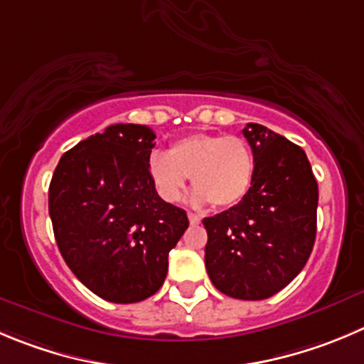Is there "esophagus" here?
<instances>
[{"label": "esophagus", "mask_w": 364, "mask_h": 364, "mask_svg": "<svg viewBox=\"0 0 364 364\" xmlns=\"http://www.w3.org/2000/svg\"><path fill=\"white\" fill-rule=\"evenodd\" d=\"M188 218H189V221H191V225H198L200 221H202V218L196 216V214H193V213H189Z\"/></svg>", "instance_id": "34e87169"}]
</instances>
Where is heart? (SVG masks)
Returning a JSON list of instances; mask_svg holds the SVG:
<instances>
[{"mask_svg": "<svg viewBox=\"0 0 364 364\" xmlns=\"http://www.w3.org/2000/svg\"><path fill=\"white\" fill-rule=\"evenodd\" d=\"M148 175L164 202H178L191 176L196 188L193 203L213 202L214 207L227 209L250 191L255 157L250 144L237 136L193 134L175 141L168 154L154 151L148 159Z\"/></svg>", "mask_w": 364, "mask_h": 364, "instance_id": "b5f03b06", "label": "heart"}]
</instances>
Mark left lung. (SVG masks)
Returning a JSON list of instances; mask_svg holds the SVG:
<instances>
[{"instance_id": "1", "label": "left lung", "mask_w": 364, "mask_h": 364, "mask_svg": "<svg viewBox=\"0 0 364 364\" xmlns=\"http://www.w3.org/2000/svg\"><path fill=\"white\" fill-rule=\"evenodd\" d=\"M255 157L250 191L237 205L203 220L205 268L214 288L264 300L306 266L316 237L318 184L306 151L257 123L243 128Z\"/></svg>"}]
</instances>
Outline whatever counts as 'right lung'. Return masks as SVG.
Here are the masks:
<instances>
[{
    "label": "right lung",
    "instance_id": "1",
    "mask_svg": "<svg viewBox=\"0 0 364 364\" xmlns=\"http://www.w3.org/2000/svg\"><path fill=\"white\" fill-rule=\"evenodd\" d=\"M155 134L110 124L65 151L50 184V218L65 264L100 299L134 304L161 289L168 255L189 227L148 175Z\"/></svg>",
    "mask_w": 364,
    "mask_h": 364
}]
</instances>
